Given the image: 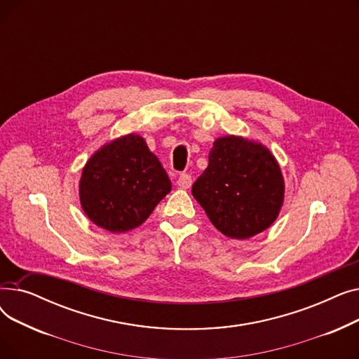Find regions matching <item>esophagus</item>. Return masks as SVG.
I'll use <instances>...</instances> for the list:
<instances>
[{
  "mask_svg": "<svg viewBox=\"0 0 359 359\" xmlns=\"http://www.w3.org/2000/svg\"><path fill=\"white\" fill-rule=\"evenodd\" d=\"M177 184H179V187H182V189H189L192 184L191 175H180L177 179Z\"/></svg>",
  "mask_w": 359,
  "mask_h": 359,
  "instance_id": "34e87169",
  "label": "esophagus"
}]
</instances>
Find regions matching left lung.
Segmentation results:
<instances>
[{"label": "left lung", "instance_id": "8db88e82", "mask_svg": "<svg viewBox=\"0 0 359 359\" xmlns=\"http://www.w3.org/2000/svg\"><path fill=\"white\" fill-rule=\"evenodd\" d=\"M192 195L224 236L246 240L269 229L284 203L280 167L262 142L237 135L214 141Z\"/></svg>", "mask_w": 359, "mask_h": 359}]
</instances>
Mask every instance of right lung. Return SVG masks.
Instances as JSON below:
<instances>
[{
  "label": "right lung",
  "instance_id": "obj_1",
  "mask_svg": "<svg viewBox=\"0 0 359 359\" xmlns=\"http://www.w3.org/2000/svg\"><path fill=\"white\" fill-rule=\"evenodd\" d=\"M170 191L165 170L137 134L100 147L83 167L79 186L84 214L110 233L140 227Z\"/></svg>",
  "mask_w": 359,
  "mask_h": 359
}]
</instances>
